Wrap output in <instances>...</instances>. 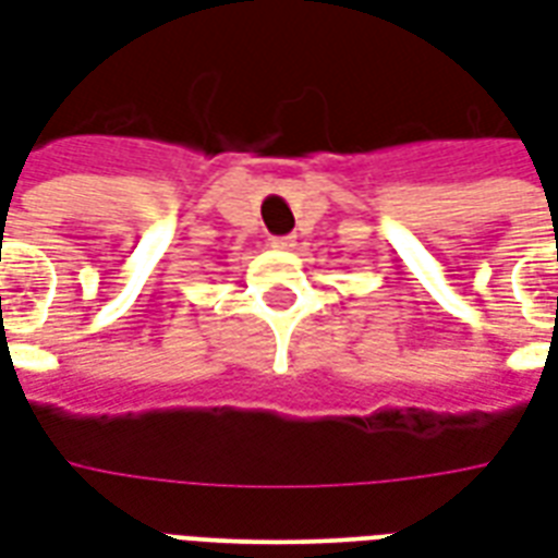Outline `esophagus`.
Here are the masks:
<instances>
[{
  "label": "esophagus",
  "instance_id": "obj_1",
  "mask_svg": "<svg viewBox=\"0 0 558 558\" xmlns=\"http://www.w3.org/2000/svg\"><path fill=\"white\" fill-rule=\"evenodd\" d=\"M271 247H278V251H292V247H295V235H278V239H271Z\"/></svg>",
  "mask_w": 558,
  "mask_h": 558
}]
</instances>
